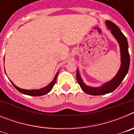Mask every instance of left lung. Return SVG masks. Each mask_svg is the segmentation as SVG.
<instances>
[{"mask_svg":"<svg viewBox=\"0 0 134 134\" xmlns=\"http://www.w3.org/2000/svg\"><path fill=\"white\" fill-rule=\"evenodd\" d=\"M106 24L108 27V29L111 30V33L115 37L120 46L121 64L120 69L118 71V74H116L115 76L109 82L105 83V85L100 87H91V86H86L82 82L77 69L76 79H77L78 83L79 84L84 92L91 95H101V94H105L113 92L119 86L121 82H122L127 74L129 68H130V54H129L128 43H127L126 37L124 35L119 27L113 22L107 21Z\"/></svg>","mask_w":134,"mask_h":134,"instance_id":"1","label":"left lung"}]
</instances>
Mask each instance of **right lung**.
Masks as SVG:
<instances>
[{
	"label": "right lung",
	"mask_w": 134,
	"mask_h": 134,
	"mask_svg": "<svg viewBox=\"0 0 134 134\" xmlns=\"http://www.w3.org/2000/svg\"><path fill=\"white\" fill-rule=\"evenodd\" d=\"M59 72H57V74H55V77H54V80L52 81L47 86L44 87V88H42L41 89H39V90H25V89H22V88H20L19 87L16 86V85H14L13 82V85L14 86L15 88H16L19 92L20 93H23V94H27V95H29V96H35V97H39V96H42V95H44V94H47L49 92H50L51 90L52 89L53 86H54L55 85V82H56V79H57V76H58V74Z\"/></svg>",
	"instance_id": "add662e5"
}]
</instances>
